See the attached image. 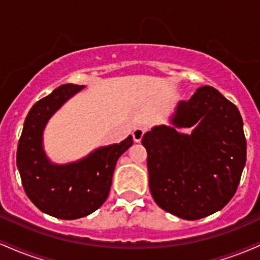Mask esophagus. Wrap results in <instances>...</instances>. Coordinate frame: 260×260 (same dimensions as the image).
<instances>
[{"label": "esophagus", "mask_w": 260, "mask_h": 260, "mask_svg": "<svg viewBox=\"0 0 260 260\" xmlns=\"http://www.w3.org/2000/svg\"><path fill=\"white\" fill-rule=\"evenodd\" d=\"M143 136H144V128H142V127L134 128V131H133V139H134V142L139 143L140 140H142Z\"/></svg>", "instance_id": "1"}]
</instances>
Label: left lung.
I'll return each mask as SVG.
<instances>
[{
	"label": "left lung",
	"mask_w": 260,
	"mask_h": 260,
	"mask_svg": "<svg viewBox=\"0 0 260 260\" xmlns=\"http://www.w3.org/2000/svg\"><path fill=\"white\" fill-rule=\"evenodd\" d=\"M170 121L172 126L154 127L142 139L155 203L184 220L221 210L235 196L246 165L240 111L215 88L204 85L178 103ZM193 125L190 135L177 132Z\"/></svg>",
	"instance_id": "obj_1"
}]
</instances>
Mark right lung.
I'll return each instance as SVG.
<instances>
[{
  "mask_svg": "<svg viewBox=\"0 0 260 260\" xmlns=\"http://www.w3.org/2000/svg\"><path fill=\"white\" fill-rule=\"evenodd\" d=\"M84 85L63 84L31 107L18 143L17 166L22 184L38 209L62 220L84 217L99 209L109 196L118 157L133 144L128 136L120 144L94 150L76 162L52 164L43 148L50 117Z\"/></svg>",
  "mask_w": 260,
  "mask_h": 260,
  "instance_id": "1",
  "label": "right lung"
}]
</instances>
